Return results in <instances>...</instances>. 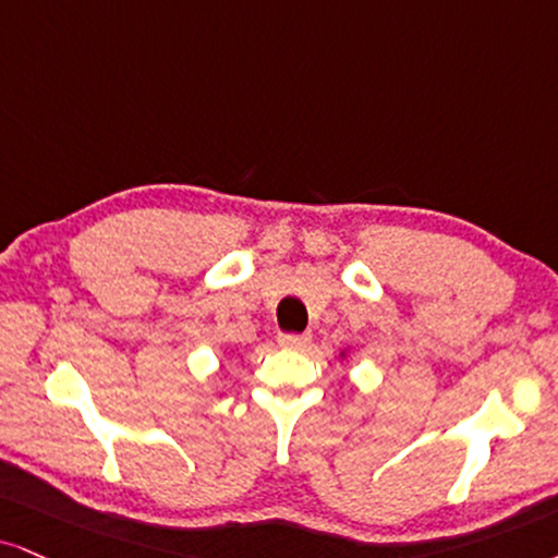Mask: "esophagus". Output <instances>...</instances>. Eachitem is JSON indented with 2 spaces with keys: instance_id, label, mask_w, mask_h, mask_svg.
I'll return each instance as SVG.
<instances>
[{
  "instance_id": "34e87169",
  "label": "esophagus",
  "mask_w": 558,
  "mask_h": 558,
  "mask_svg": "<svg viewBox=\"0 0 558 558\" xmlns=\"http://www.w3.org/2000/svg\"><path fill=\"white\" fill-rule=\"evenodd\" d=\"M279 347L281 349H305L313 341L311 333H279Z\"/></svg>"
}]
</instances>
